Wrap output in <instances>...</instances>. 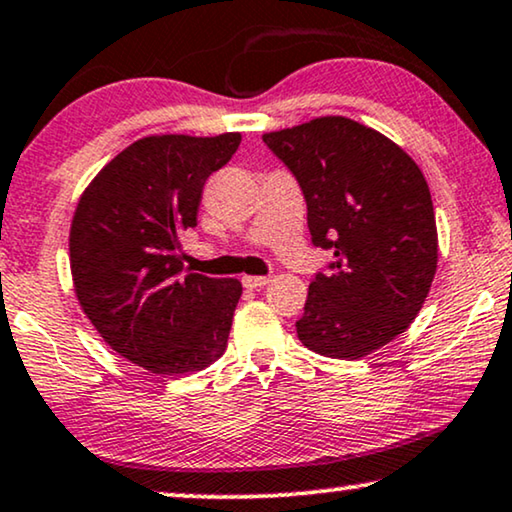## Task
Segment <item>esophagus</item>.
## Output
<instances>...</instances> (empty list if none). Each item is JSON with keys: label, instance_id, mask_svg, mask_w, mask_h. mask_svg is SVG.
I'll list each match as a JSON object with an SVG mask.
<instances>
[{"label": "esophagus", "instance_id": "1", "mask_svg": "<svg viewBox=\"0 0 512 512\" xmlns=\"http://www.w3.org/2000/svg\"><path fill=\"white\" fill-rule=\"evenodd\" d=\"M267 283H269V276H243V285L250 290L264 288Z\"/></svg>", "mask_w": 512, "mask_h": 512}]
</instances>
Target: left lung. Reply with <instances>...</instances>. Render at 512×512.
Returning <instances> with one entry per match:
<instances>
[{
	"label": "left lung",
	"instance_id": "left-lung-1",
	"mask_svg": "<svg viewBox=\"0 0 512 512\" xmlns=\"http://www.w3.org/2000/svg\"><path fill=\"white\" fill-rule=\"evenodd\" d=\"M295 175L311 243L335 260L309 285L297 337L330 358H363L405 332L438 267L426 177L395 142L344 117L264 135Z\"/></svg>",
	"mask_w": 512,
	"mask_h": 512
}]
</instances>
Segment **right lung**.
<instances>
[{"label":"right lung","instance_id":"obj_1","mask_svg":"<svg viewBox=\"0 0 512 512\" xmlns=\"http://www.w3.org/2000/svg\"><path fill=\"white\" fill-rule=\"evenodd\" d=\"M238 145L241 133L142 138L79 199L70 267L81 309L119 356L154 374L203 370L227 349L241 283L187 271L180 236Z\"/></svg>","mask_w":512,"mask_h":512}]
</instances>
